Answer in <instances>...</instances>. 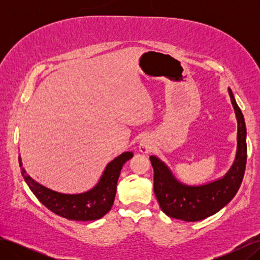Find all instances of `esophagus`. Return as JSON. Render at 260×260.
<instances>
[{
    "label": "esophagus",
    "mask_w": 260,
    "mask_h": 260,
    "mask_svg": "<svg viewBox=\"0 0 260 260\" xmlns=\"http://www.w3.org/2000/svg\"><path fill=\"white\" fill-rule=\"evenodd\" d=\"M151 143L148 142V141L146 139H142L140 141V145H139V149L141 153L143 154H148L149 152H151Z\"/></svg>",
    "instance_id": "esophagus-1"
}]
</instances>
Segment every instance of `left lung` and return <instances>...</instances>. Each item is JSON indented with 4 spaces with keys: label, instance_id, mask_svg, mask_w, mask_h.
Here are the masks:
<instances>
[{
    "label": "left lung",
    "instance_id": "8db88e82",
    "mask_svg": "<svg viewBox=\"0 0 260 260\" xmlns=\"http://www.w3.org/2000/svg\"><path fill=\"white\" fill-rule=\"evenodd\" d=\"M238 120V148L231 168L220 179L203 185L180 182L158 157L149 156L154 169V193L160 209L168 217L187 222L215 215L238 193L246 167V125L231 89H228Z\"/></svg>",
    "mask_w": 260,
    "mask_h": 260
}]
</instances>
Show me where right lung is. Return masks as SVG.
I'll list each match as a JSON object with an SVG mask.
<instances>
[{"instance_id": "1", "label": "right lung", "mask_w": 260, "mask_h": 260, "mask_svg": "<svg viewBox=\"0 0 260 260\" xmlns=\"http://www.w3.org/2000/svg\"><path fill=\"white\" fill-rule=\"evenodd\" d=\"M133 157V153L124 152L107 164L99 182L91 190L79 194H64L46 187L35 181L22 167L21 157H18L21 175L30 190L43 205L62 218L76 221H92L101 219L111 210L117 190V181L125 161Z\"/></svg>"}]
</instances>
